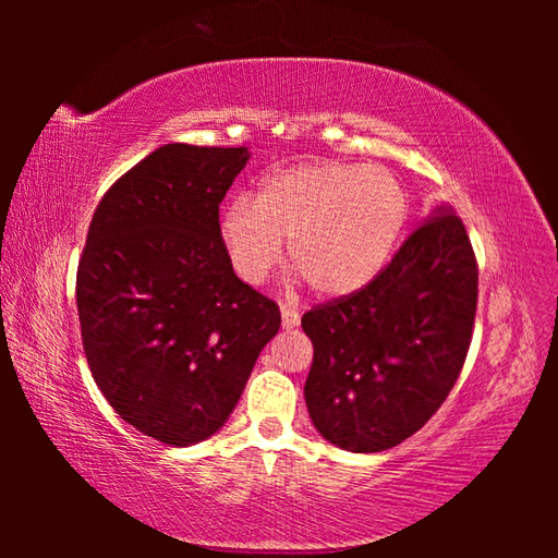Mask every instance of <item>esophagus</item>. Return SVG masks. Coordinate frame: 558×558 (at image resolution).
Wrapping results in <instances>:
<instances>
[{
    "instance_id": "1",
    "label": "esophagus",
    "mask_w": 558,
    "mask_h": 558,
    "mask_svg": "<svg viewBox=\"0 0 558 558\" xmlns=\"http://www.w3.org/2000/svg\"><path fill=\"white\" fill-rule=\"evenodd\" d=\"M280 316H282V328H286V330H292V328L300 326V314L294 312L292 306L282 304V306H280Z\"/></svg>"
}]
</instances>
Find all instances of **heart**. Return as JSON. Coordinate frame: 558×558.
Here are the masks:
<instances>
[{
  "instance_id": "obj_1",
  "label": "heart",
  "mask_w": 558,
  "mask_h": 558,
  "mask_svg": "<svg viewBox=\"0 0 558 558\" xmlns=\"http://www.w3.org/2000/svg\"><path fill=\"white\" fill-rule=\"evenodd\" d=\"M410 213L398 177L376 165L304 162L266 174L218 222L232 272L260 286L282 256L316 298L345 300L369 288L393 256Z\"/></svg>"
}]
</instances>
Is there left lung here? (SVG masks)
I'll use <instances>...</instances> for the list:
<instances>
[{"instance_id":"left-lung-1","label":"left lung","mask_w":558,"mask_h":558,"mask_svg":"<svg viewBox=\"0 0 558 558\" xmlns=\"http://www.w3.org/2000/svg\"><path fill=\"white\" fill-rule=\"evenodd\" d=\"M477 264L465 225L438 204L369 288L306 312L314 342L304 384L328 444L378 453L429 422L465 364Z\"/></svg>"}]
</instances>
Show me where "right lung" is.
Wrapping results in <instances>:
<instances>
[{
  "instance_id": "obj_1",
  "label": "right lung",
  "mask_w": 558,
  "mask_h": 558,
  "mask_svg": "<svg viewBox=\"0 0 558 558\" xmlns=\"http://www.w3.org/2000/svg\"><path fill=\"white\" fill-rule=\"evenodd\" d=\"M248 148L168 144L117 180L93 213L76 276L90 374L117 414L177 448L228 422L278 304L234 276L218 206Z\"/></svg>"
}]
</instances>
